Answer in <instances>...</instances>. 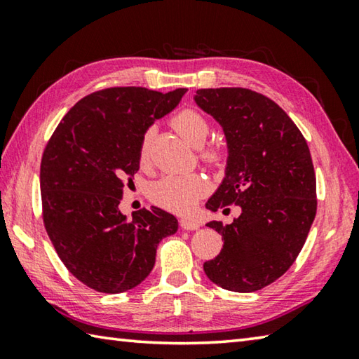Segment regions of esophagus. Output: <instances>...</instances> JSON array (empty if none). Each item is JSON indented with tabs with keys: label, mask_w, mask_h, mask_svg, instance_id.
Returning <instances> with one entry per match:
<instances>
[{
	"label": "esophagus",
	"mask_w": 359,
	"mask_h": 359,
	"mask_svg": "<svg viewBox=\"0 0 359 359\" xmlns=\"http://www.w3.org/2000/svg\"><path fill=\"white\" fill-rule=\"evenodd\" d=\"M180 228H184L187 231H193L199 228V222L191 220V218H182L180 220Z\"/></svg>",
	"instance_id": "1"
}]
</instances>
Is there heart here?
I'll return each instance as SVG.
<instances>
[{"instance_id": "obj_1", "label": "heart", "mask_w": 359, "mask_h": 359, "mask_svg": "<svg viewBox=\"0 0 359 359\" xmlns=\"http://www.w3.org/2000/svg\"><path fill=\"white\" fill-rule=\"evenodd\" d=\"M175 133L193 147H201L209 136L210 126L201 112L194 109H184L171 118ZM151 131H145L139 145V161L145 165L149 160ZM201 160L209 165H217L222 160V149L215 144H209L199 151ZM208 190V184L199 174L166 175L156 180L150 187V199L156 205L172 212H188L194 203Z\"/></svg>"}]
</instances>
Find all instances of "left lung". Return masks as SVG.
<instances>
[{"mask_svg": "<svg viewBox=\"0 0 359 359\" xmlns=\"http://www.w3.org/2000/svg\"><path fill=\"white\" fill-rule=\"evenodd\" d=\"M196 104L223 126L226 177L205 208H241L231 224L208 223L223 248L205 261L218 287L252 293L282 277L302 250L317 214V179L307 141L287 112L250 88H201Z\"/></svg>", "mask_w": 359, "mask_h": 359, "instance_id": "8db88e82", "label": "left lung"}]
</instances>
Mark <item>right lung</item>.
Masks as SVG:
<instances>
[{
    "mask_svg": "<svg viewBox=\"0 0 359 359\" xmlns=\"http://www.w3.org/2000/svg\"><path fill=\"white\" fill-rule=\"evenodd\" d=\"M185 93L102 88L77 101L48 139L41 160L42 220L66 269L88 288L109 294L135 288L154 269L161 239L177 231L165 210L151 205L126 220L118 204L139 171L145 130Z\"/></svg>",
    "mask_w": 359,
    "mask_h": 359,
    "instance_id": "obj_1",
    "label": "right lung"
}]
</instances>
